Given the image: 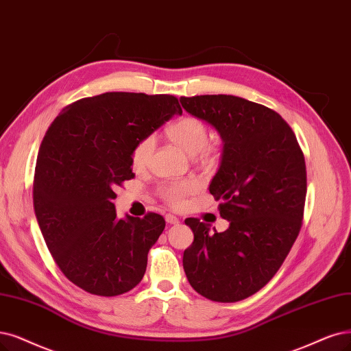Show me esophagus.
<instances>
[{
    "label": "esophagus",
    "mask_w": 351,
    "mask_h": 351,
    "mask_svg": "<svg viewBox=\"0 0 351 351\" xmlns=\"http://www.w3.org/2000/svg\"><path fill=\"white\" fill-rule=\"evenodd\" d=\"M165 219H166V223H167V224H171V226H173V224H178V223H179V218H178V217H175V215H172V214H167V215L165 217Z\"/></svg>",
    "instance_id": "esophagus-1"
}]
</instances>
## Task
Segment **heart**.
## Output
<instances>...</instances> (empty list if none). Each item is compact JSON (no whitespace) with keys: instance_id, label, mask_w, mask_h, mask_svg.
<instances>
[{"instance_id":"1","label":"heart","mask_w":351,"mask_h":351,"mask_svg":"<svg viewBox=\"0 0 351 351\" xmlns=\"http://www.w3.org/2000/svg\"><path fill=\"white\" fill-rule=\"evenodd\" d=\"M167 137L175 145L182 149L189 156H198L204 162H211L217 158V152L213 146L206 143L210 140V130L204 121L197 117H184L178 120L166 132ZM154 150V138L146 137L140 140L132 153V167L136 172L145 171L147 167L152 153ZM193 191V184L189 180H176L160 186L162 198L172 206H179L184 204L185 197Z\"/></svg>"}]
</instances>
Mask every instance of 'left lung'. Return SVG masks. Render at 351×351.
<instances>
[{
    "instance_id": "8db88e82",
    "label": "left lung",
    "mask_w": 351,
    "mask_h": 351,
    "mask_svg": "<svg viewBox=\"0 0 351 351\" xmlns=\"http://www.w3.org/2000/svg\"><path fill=\"white\" fill-rule=\"evenodd\" d=\"M180 104L223 140L210 192L230 223L218 232L198 218L185 219L193 232L185 274L208 300L237 302L275 276L301 230L304 153L289 124L262 104L234 95L180 97Z\"/></svg>"
}]
</instances>
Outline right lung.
Listing matches in <instances>:
<instances>
[{
	"instance_id": "1",
	"label": "right lung",
	"mask_w": 351,
	"mask_h": 351,
	"mask_svg": "<svg viewBox=\"0 0 351 351\" xmlns=\"http://www.w3.org/2000/svg\"><path fill=\"white\" fill-rule=\"evenodd\" d=\"M173 95L106 93L64 108L38 150L33 204L56 265L76 287L99 296L132 291L165 228L162 215L117 218L115 186L134 178L132 153L172 117Z\"/></svg>"
}]
</instances>
